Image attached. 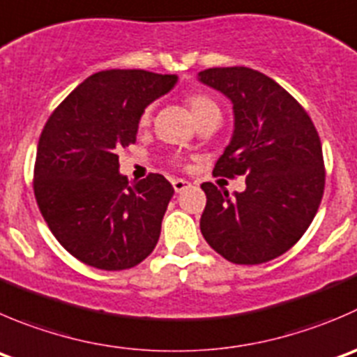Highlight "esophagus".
Returning a JSON list of instances; mask_svg holds the SVG:
<instances>
[{"instance_id": "34e87169", "label": "esophagus", "mask_w": 357, "mask_h": 357, "mask_svg": "<svg viewBox=\"0 0 357 357\" xmlns=\"http://www.w3.org/2000/svg\"><path fill=\"white\" fill-rule=\"evenodd\" d=\"M172 186H174V190H176V193H181V192H185L186 188H190V183L188 181H185V179H172Z\"/></svg>"}]
</instances>
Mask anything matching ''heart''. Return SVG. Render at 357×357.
<instances>
[{
    "label": "heart",
    "mask_w": 357,
    "mask_h": 357,
    "mask_svg": "<svg viewBox=\"0 0 357 357\" xmlns=\"http://www.w3.org/2000/svg\"><path fill=\"white\" fill-rule=\"evenodd\" d=\"M186 105H188L195 122L199 119H204V116L211 115V113H220V106L216 105V101H214L211 96L200 94V92L190 94L188 98H186ZM150 122H151V108H146L143 112V115H141L139 126L146 127Z\"/></svg>",
    "instance_id": "obj_1"
}]
</instances>
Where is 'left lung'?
Here are the masks:
<instances>
[{
	"label": "left lung",
	"mask_w": 357,
	"mask_h": 357,
	"mask_svg": "<svg viewBox=\"0 0 357 357\" xmlns=\"http://www.w3.org/2000/svg\"><path fill=\"white\" fill-rule=\"evenodd\" d=\"M199 82L234 105V134L214 172L248 176L245 190L234 197L202 183L207 204L200 231L228 261H271L300 241L319 209V134L300 102L263 73L244 66L209 68L199 73Z\"/></svg>",
	"instance_id": "8db88e82"
}]
</instances>
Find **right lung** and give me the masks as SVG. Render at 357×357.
I'll use <instances>...</instances> for the list:
<instances>
[{
    "mask_svg": "<svg viewBox=\"0 0 357 357\" xmlns=\"http://www.w3.org/2000/svg\"><path fill=\"white\" fill-rule=\"evenodd\" d=\"M176 75L108 69L55 108L38 141L34 197L62 248L101 271H126L157 245L174 188L162 174L129 185L119 151L136 143L144 108Z\"/></svg>",
    "mask_w": 357,
    "mask_h": 357,
    "instance_id": "add662e5",
    "label": "right lung"
}]
</instances>
